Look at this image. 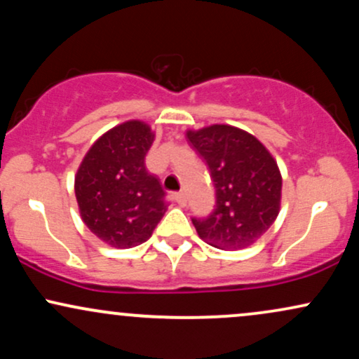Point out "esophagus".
<instances>
[{"mask_svg": "<svg viewBox=\"0 0 359 359\" xmlns=\"http://www.w3.org/2000/svg\"><path fill=\"white\" fill-rule=\"evenodd\" d=\"M174 199L175 203L179 205H185V203H187V197H185L184 192H175L174 194Z\"/></svg>", "mask_w": 359, "mask_h": 359, "instance_id": "34e87169", "label": "esophagus"}]
</instances>
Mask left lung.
Listing matches in <instances>:
<instances>
[{
    "mask_svg": "<svg viewBox=\"0 0 359 359\" xmlns=\"http://www.w3.org/2000/svg\"><path fill=\"white\" fill-rule=\"evenodd\" d=\"M187 142L209 167L216 205L192 217L197 234L221 250L253 245L280 211L282 175L270 151L253 135L229 125L187 131Z\"/></svg>",
    "mask_w": 359,
    "mask_h": 359,
    "instance_id": "1",
    "label": "left lung"
}]
</instances>
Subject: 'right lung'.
I'll list each match as a JSON object with an SVG mask.
<instances>
[{"label":"right lung","mask_w":359,"mask_h":359,"mask_svg":"<svg viewBox=\"0 0 359 359\" xmlns=\"http://www.w3.org/2000/svg\"><path fill=\"white\" fill-rule=\"evenodd\" d=\"M154 137L145 123H123L89 148L77 170L82 221L114 248L145 243L167 211L165 191L145 167Z\"/></svg>","instance_id":"add662e5"}]
</instances>
